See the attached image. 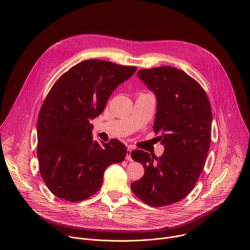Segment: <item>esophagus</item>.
Wrapping results in <instances>:
<instances>
[{
	"label": "esophagus",
	"instance_id": "obj_1",
	"mask_svg": "<svg viewBox=\"0 0 250 250\" xmlns=\"http://www.w3.org/2000/svg\"><path fill=\"white\" fill-rule=\"evenodd\" d=\"M131 148H127V150H126V157H125V159L127 160V161H129V162H131L132 161V158H131V156H130V154H131Z\"/></svg>",
	"mask_w": 250,
	"mask_h": 250
}]
</instances>
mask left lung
<instances>
[{"label": "left lung", "instance_id": "left-lung-1", "mask_svg": "<svg viewBox=\"0 0 250 250\" xmlns=\"http://www.w3.org/2000/svg\"><path fill=\"white\" fill-rule=\"evenodd\" d=\"M137 76L156 97L153 129L165 151L159 158L142 150L131 152V158L143 165L144 176L130 188L144 203L167 206L187 197L203 170L211 139V106L199 83L179 68L140 69Z\"/></svg>", "mask_w": 250, "mask_h": 250}]
</instances>
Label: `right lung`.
Wrapping results in <instances>:
<instances>
[{
  "label": "right lung",
  "mask_w": 250,
  "mask_h": 250,
  "mask_svg": "<svg viewBox=\"0 0 250 250\" xmlns=\"http://www.w3.org/2000/svg\"><path fill=\"white\" fill-rule=\"evenodd\" d=\"M135 70L87 60L63 73L51 88L38 116L37 157L41 177L57 197L87 199L101 188L108 166L125 160L126 147L118 139L93 140L90 122Z\"/></svg>",
  "instance_id": "obj_1"
}]
</instances>
